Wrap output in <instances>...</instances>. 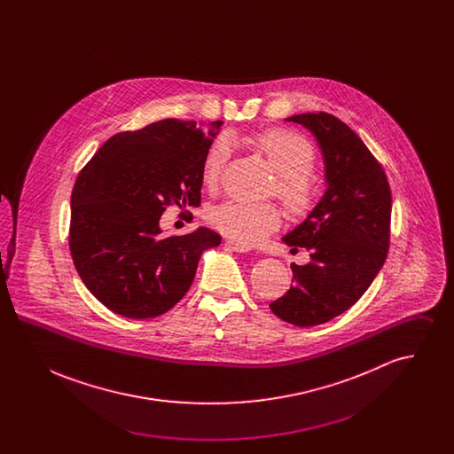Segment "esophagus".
<instances>
[{
  "label": "esophagus",
  "instance_id": "esophagus-1",
  "mask_svg": "<svg viewBox=\"0 0 454 454\" xmlns=\"http://www.w3.org/2000/svg\"><path fill=\"white\" fill-rule=\"evenodd\" d=\"M226 245H228L233 252H238V254H245V252H250V250H252V247H250V245L239 243L237 239H228V241H226Z\"/></svg>",
  "mask_w": 454,
  "mask_h": 454
}]
</instances>
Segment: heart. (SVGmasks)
<instances>
[{
  "instance_id": "1",
  "label": "heart",
  "mask_w": 454,
  "mask_h": 454,
  "mask_svg": "<svg viewBox=\"0 0 454 454\" xmlns=\"http://www.w3.org/2000/svg\"><path fill=\"white\" fill-rule=\"evenodd\" d=\"M250 145L265 156L279 175L276 194L293 213H306L317 200V182L311 175L317 163L315 148L293 130L267 129L252 136ZM231 145L224 136L216 137L202 160V182L215 187L230 158ZM209 221L219 231L245 245H255L279 228L281 213L272 202L228 200L209 213Z\"/></svg>"
}]
</instances>
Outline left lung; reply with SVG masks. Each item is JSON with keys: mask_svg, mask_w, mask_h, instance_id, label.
<instances>
[{"mask_svg": "<svg viewBox=\"0 0 454 454\" xmlns=\"http://www.w3.org/2000/svg\"><path fill=\"white\" fill-rule=\"evenodd\" d=\"M286 121L315 136L326 191L301 224L282 238L289 247L309 250L311 260L291 265L294 284L270 309L287 324L315 326L348 309L381 270L389 247L391 191L383 167L340 119L309 112Z\"/></svg>", "mask_w": 454, "mask_h": 454, "instance_id": "1", "label": "left lung"}]
</instances>
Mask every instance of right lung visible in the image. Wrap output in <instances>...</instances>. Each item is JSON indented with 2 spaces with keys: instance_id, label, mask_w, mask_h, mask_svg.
<instances>
[{
  "instance_id": "1",
  "label": "right lung",
  "mask_w": 454,
  "mask_h": 454,
  "mask_svg": "<svg viewBox=\"0 0 454 454\" xmlns=\"http://www.w3.org/2000/svg\"><path fill=\"white\" fill-rule=\"evenodd\" d=\"M221 121L165 119L112 136L78 175L69 250L88 291L110 311L145 320L167 313L194 281L200 255L221 243L209 228L161 237L160 217L199 206L202 160Z\"/></svg>"
}]
</instances>
